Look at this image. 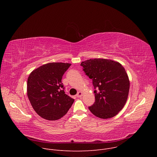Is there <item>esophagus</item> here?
Listing matches in <instances>:
<instances>
[{
  "label": "esophagus",
  "instance_id": "1",
  "mask_svg": "<svg viewBox=\"0 0 157 157\" xmlns=\"http://www.w3.org/2000/svg\"><path fill=\"white\" fill-rule=\"evenodd\" d=\"M82 96V93H81V92H78V93H77V94H76V97L77 98H81V96Z\"/></svg>",
  "mask_w": 157,
  "mask_h": 157
}]
</instances>
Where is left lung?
I'll return each mask as SVG.
<instances>
[{
  "mask_svg": "<svg viewBox=\"0 0 157 157\" xmlns=\"http://www.w3.org/2000/svg\"><path fill=\"white\" fill-rule=\"evenodd\" d=\"M81 66L95 89V102L89 109L101 119L116 116L126 103L129 92L130 82L124 67L118 62L101 58L82 61Z\"/></svg>",
  "mask_w": 157,
  "mask_h": 157,
  "instance_id": "8db88e82",
  "label": "left lung"
}]
</instances>
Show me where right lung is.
<instances>
[{
    "label": "right lung",
    "mask_w": 157,
    "mask_h": 157,
    "mask_svg": "<svg viewBox=\"0 0 157 157\" xmlns=\"http://www.w3.org/2000/svg\"><path fill=\"white\" fill-rule=\"evenodd\" d=\"M71 64L50 63L33 70L27 81V96L32 106L42 118L56 121L63 117L75 99L65 94L61 82Z\"/></svg>",
    "instance_id": "right-lung-1"
}]
</instances>
